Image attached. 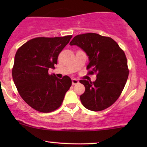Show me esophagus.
Returning a JSON list of instances; mask_svg holds the SVG:
<instances>
[{
    "instance_id": "1",
    "label": "esophagus",
    "mask_w": 147,
    "mask_h": 147,
    "mask_svg": "<svg viewBox=\"0 0 147 147\" xmlns=\"http://www.w3.org/2000/svg\"><path fill=\"white\" fill-rule=\"evenodd\" d=\"M72 85H75V84H79V80L77 79H72Z\"/></svg>"
}]
</instances>
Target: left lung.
Returning <instances> with one entry per match:
<instances>
[{"mask_svg":"<svg viewBox=\"0 0 147 147\" xmlns=\"http://www.w3.org/2000/svg\"><path fill=\"white\" fill-rule=\"evenodd\" d=\"M84 50L89 58L88 74L97 75L95 82L79 81L85 86L80 96L85 108L92 111L107 109L117 101L129 77L125 53L111 37L95 33L75 36L70 43Z\"/></svg>","mask_w":147,"mask_h":147,"instance_id":"1","label":"left lung"}]
</instances>
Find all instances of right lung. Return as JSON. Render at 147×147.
Instances as JSON below:
<instances>
[{"label":"right lung","instance_id":"obj_1","mask_svg":"<svg viewBox=\"0 0 147 147\" xmlns=\"http://www.w3.org/2000/svg\"><path fill=\"white\" fill-rule=\"evenodd\" d=\"M72 35L63 37H36L21 45L14 57L12 77L22 99L38 112L57 110L72 85L68 76L59 79L49 75L55 68L59 53Z\"/></svg>","mask_w":147,"mask_h":147}]
</instances>
